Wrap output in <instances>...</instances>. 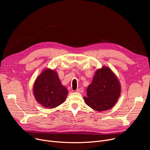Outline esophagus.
<instances>
[{
	"label": "esophagus",
	"instance_id": "1",
	"mask_svg": "<svg viewBox=\"0 0 150 150\" xmlns=\"http://www.w3.org/2000/svg\"><path fill=\"white\" fill-rule=\"evenodd\" d=\"M76 91L77 92L82 93V92H84V89H83V88H78V89H77L76 90Z\"/></svg>",
	"mask_w": 150,
	"mask_h": 150
}]
</instances>
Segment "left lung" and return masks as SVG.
<instances>
[{"instance_id":"1","label":"left lung","mask_w":150,"mask_h":150,"mask_svg":"<svg viewBox=\"0 0 150 150\" xmlns=\"http://www.w3.org/2000/svg\"><path fill=\"white\" fill-rule=\"evenodd\" d=\"M121 93L119 79L108 67L98 69L92 82L87 88V97H84L86 104L97 111H103L112 108Z\"/></svg>"}]
</instances>
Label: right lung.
<instances>
[{
    "instance_id": "right-lung-1",
    "label": "right lung",
    "mask_w": 150,
    "mask_h": 150,
    "mask_svg": "<svg viewBox=\"0 0 150 150\" xmlns=\"http://www.w3.org/2000/svg\"><path fill=\"white\" fill-rule=\"evenodd\" d=\"M36 100L47 108H54L64 103L68 91L63 86L56 71L46 69L42 71L33 84Z\"/></svg>"
}]
</instances>
